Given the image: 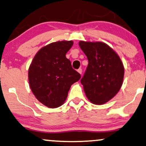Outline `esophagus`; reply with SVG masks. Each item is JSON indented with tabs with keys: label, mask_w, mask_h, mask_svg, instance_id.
<instances>
[{
	"label": "esophagus",
	"mask_w": 146,
	"mask_h": 146,
	"mask_svg": "<svg viewBox=\"0 0 146 146\" xmlns=\"http://www.w3.org/2000/svg\"><path fill=\"white\" fill-rule=\"evenodd\" d=\"M77 71H78V73H80V74H82V69H81V68H80V69H79L78 70H77Z\"/></svg>",
	"instance_id": "34e87169"
}]
</instances>
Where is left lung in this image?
<instances>
[{"instance_id": "1", "label": "left lung", "mask_w": 146, "mask_h": 146, "mask_svg": "<svg viewBox=\"0 0 146 146\" xmlns=\"http://www.w3.org/2000/svg\"><path fill=\"white\" fill-rule=\"evenodd\" d=\"M88 65L81 83L88 100L94 104H104L119 92L124 77V67L117 53L101 42L80 41Z\"/></svg>"}]
</instances>
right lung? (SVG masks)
Here are the masks:
<instances>
[{
	"label": "right lung",
	"mask_w": 146,
	"mask_h": 146,
	"mask_svg": "<svg viewBox=\"0 0 146 146\" xmlns=\"http://www.w3.org/2000/svg\"><path fill=\"white\" fill-rule=\"evenodd\" d=\"M73 44V41L48 44L36 53L29 67L31 90L38 100L49 108L63 104L71 85L81 78L66 58Z\"/></svg>",
	"instance_id": "obj_1"
}]
</instances>
